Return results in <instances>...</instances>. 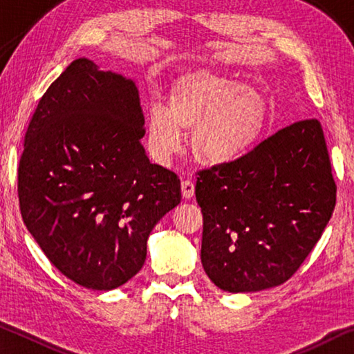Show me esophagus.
Masks as SVG:
<instances>
[{
  "label": "esophagus",
  "mask_w": 354,
  "mask_h": 354,
  "mask_svg": "<svg viewBox=\"0 0 354 354\" xmlns=\"http://www.w3.org/2000/svg\"><path fill=\"white\" fill-rule=\"evenodd\" d=\"M181 192H183V196L185 200H190L192 196L195 195L194 181H190V179H184V181L181 183Z\"/></svg>",
  "instance_id": "esophagus-1"
}]
</instances>
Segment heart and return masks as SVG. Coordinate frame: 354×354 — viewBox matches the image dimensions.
Masks as SVG:
<instances>
[{"mask_svg": "<svg viewBox=\"0 0 354 354\" xmlns=\"http://www.w3.org/2000/svg\"><path fill=\"white\" fill-rule=\"evenodd\" d=\"M263 95L231 77L198 68L173 84L167 109L148 111V151L159 164L179 151L183 133L192 131V153L205 165L231 164L250 151L266 131Z\"/></svg>", "mask_w": 354, "mask_h": 354, "instance_id": "1", "label": "heart"}]
</instances>
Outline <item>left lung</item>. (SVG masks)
I'll return each instance as SVG.
<instances>
[{
    "mask_svg": "<svg viewBox=\"0 0 354 354\" xmlns=\"http://www.w3.org/2000/svg\"><path fill=\"white\" fill-rule=\"evenodd\" d=\"M198 176L201 263L212 283L231 293L286 283L319 242L335 206L331 162L315 118Z\"/></svg>",
    "mask_w": 354,
    "mask_h": 354,
    "instance_id": "left-lung-1",
    "label": "left lung"
}]
</instances>
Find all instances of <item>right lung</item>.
I'll list each match as a JSON object with an SVG mask.
<instances>
[{"label": "right lung", "mask_w": 354, "mask_h": 354, "mask_svg": "<svg viewBox=\"0 0 354 354\" xmlns=\"http://www.w3.org/2000/svg\"><path fill=\"white\" fill-rule=\"evenodd\" d=\"M133 80L80 57L48 87L25 136L19 200L59 272L93 290L139 273L156 223L181 203L175 173L149 162Z\"/></svg>", "instance_id": "obj_1"}]
</instances>
